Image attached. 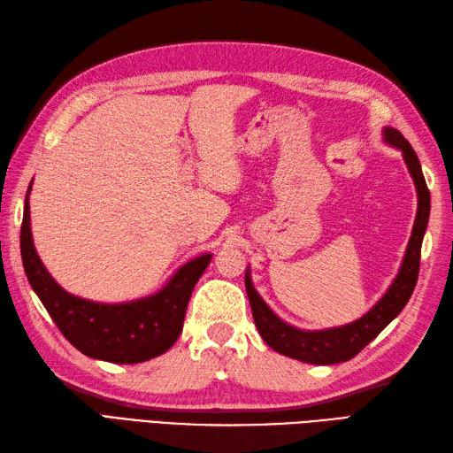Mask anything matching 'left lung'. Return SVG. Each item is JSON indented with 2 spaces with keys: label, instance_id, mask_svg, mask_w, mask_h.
I'll return each instance as SVG.
<instances>
[{
  "label": "left lung",
  "instance_id": "1",
  "mask_svg": "<svg viewBox=\"0 0 453 453\" xmlns=\"http://www.w3.org/2000/svg\"><path fill=\"white\" fill-rule=\"evenodd\" d=\"M385 142L402 150L405 165H408V170L415 181L417 199H419L413 231L408 242V250H405L400 273L396 275V280L392 281L385 296H382L364 318L334 329L300 331L287 326L285 321H281L273 314L268 304H265L257 293V288L252 287L250 275L247 270L245 287L250 300L254 323H257V329L262 334L264 342L273 348L275 352L316 365L346 362V359H352L357 352H362L364 348L400 314L403 306L408 304L417 283V277H419L423 235L428 224V214H431V193H428L419 158H417L413 147L408 143V139H405L398 130H394V127H385Z\"/></svg>",
  "mask_w": 453,
  "mask_h": 453
}]
</instances>
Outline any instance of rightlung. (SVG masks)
<instances>
[{
	"label": "right lung",
	"mask_w": 453,
	"mask_h": 453,
	"mask_svg": "<svg viewBox=\"0 0 453 453\" xmlns=\"http://www.w3.org/2000/svg\"><path fill=\"white\" fill-rule=\"evenodd\" d=\"M28 193L20 226L22 265L34 293L65 339L82 354L112 364H139L165 354L181 334L193 287L212 254L181 265L157 295L124 304L91 303L68 295L43 268L32 241Z\"/></svg>",
	"instance_id": "obj_1"
}]
</instances>
